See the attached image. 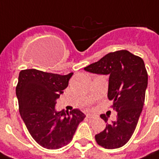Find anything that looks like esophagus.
Segmentation results:
<instances>
[{
	"label": "esophagus",
	"instance_id": "obj_1",
	"mask_svg": "<svg viewBox=\"0 0 159 159\" xmlns=\"http://www.w3.org/2000/svg\"><path fill=\"white\" fill-rule=\"evenodd\" d=\"M86 117H87V118H96L97 116L94 114H91V113H87V114H86Z\"/></svg>",
	"mask_w": 159,
	"mask_h": 159
}]
</instances>
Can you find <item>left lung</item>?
Segmentation results:
<instances>
[{
    "label": "left lung",
    "instance_id": "8db88e82",
    "mask_svg": "<svg viewBox=\"0 0 159 159\" xmlns=\"http://www.w3.org/2000/svg\"><path fill=\"white\" fill-rule=\"evenodd\" d=\"M85 71L108 75L107 98L113 101L117 120L107 123V117H100L107 123L102 132L95 136L98 145L114 149L125 145L134 133L143 107L148 86V72L143 60L127 50L104 56L98 61L86 66Z\"/></svg>",
    "mask_w": 159,
    "mask_h": 159
}]
</instances>
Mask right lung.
I'll return each mask as SVG.
<instances>
[{
    "label": "right lung",
    "mask_w": 159,
    "mask_h": 159,
    "mask_svg": "<svg viewBox=\"0 0 159 159\" xmlns=\"http://www.w3.org/2000/svg\"><path fill=\"white\" fill-rule=\"evenodd\" d=\"M73 75H59L36 69L21 70L16 93L20 117L33 139L47 149L68 144L79 123L85 118L79 109L56 112L57 99Z\"/></svg>",
    "instance_id": "obj_1"
}]
</instances>
